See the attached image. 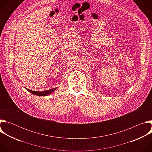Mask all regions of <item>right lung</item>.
Masks as SVG:
<instances>
[{"instance_id": "1", "label": "right lung", "mask_w": 152, "mask_h": 152, "mask_svg": "<svg viewBox=\"0 0 152 152\" xmlns=\"http://www.w3.org/2000/svg\"><path fill=\"white\" fill-rule=\"evenodd\" d=\"M56 88H53V89H51V90H46V91H41V92H39V91H32V90H30L29 89H27L26 90L29 91L30 93H31L32 94H34V95H36V96H46L50 93H52Z\"/></svg>"}]
</instances>
